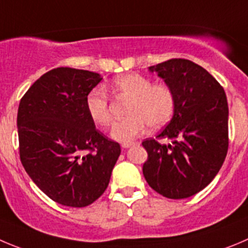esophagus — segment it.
I'll return each mask as SVG.
<instances>
[{
  "mask_svg": "<svg viewBox=\"0 0 248 248\" xmlns=\"http://www.w3.org/2000/svg\"><path fill=\"white\" fill-rule=\"evenodd\" d=\"M135 144H140V143H135V142H124V143H122L121 147H122V148H129V147H132V145H135Z\"/></svg>",
  "mask_w": 248,
  "mask_h": 248,
  "instance_id": "esophagus-1",
  "label": "esophagus"
}]
</instances>
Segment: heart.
<instances>
[{"instance_id":"heart-1","label":"heart","mask_w":248,"mask_h":248,"mask_svg":"<svg viewBox=\"0 0 248 248\" xmlns=\"http://www.w3.org/2000/svg\"><path fill=\"white\" fill-rule=\"evenodd\" d=\"M117 94L129 99L126 113L128 117L116 122L111 136L120 142H129L142 135L149 124L159 128L170 121L175 111L173 90L164 83L152 84V80L137 73H127L113 80ZM85 106L90 119L101 127H108L112 121L108 93L96 88L87 95Z\"/></svg>"}]
</instances>
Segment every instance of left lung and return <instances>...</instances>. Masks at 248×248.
<instances>
[{
  "instance_id": "1",
  "label": "left lung",
  "mask_w": 248,
  "mask_h": 248,
  "mask_svg": "<svg viewBox=\"0 0 248 248\" xmlns=\"http://www.w3.org/2000/svg\"><path fill=\"white\" fill-rule=\"evenodd\" d=\"M150 72L173 90L176 104L170 124L156 138L143 140L148 153L143 175L155 192L171 200L202 191L220 170L229 148V108L219 82L200 64L171 59L150 66Z\"/></svg>"
}]
</instances>
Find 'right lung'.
I'll use <instances>...</instances> for the list:
<instances>
[{"label": "right lung", "instance_id": "1", "mask_svg": "<svg viewBox=\"0 0 248 248\" xmlns=\"http://www.w3.org/2000/svg\"><path fill=\"white\" fill-rule=\"evenodd\" d=\"M98 73L59 67L41 76L20 99L19 156L34 184L55 202L82 208L105 192L121 153L90 119L87 95Z\"/></svg>", "mask_w": 248, "mask_h": 248}]
</instances>
